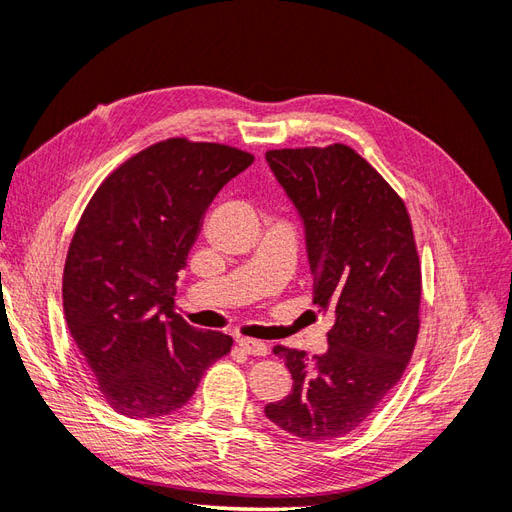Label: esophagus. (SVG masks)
Segmentation results:
<instances>
[{
  "instance_id": "34e87169",
  "label": "esophagus",
  "mask_w": 512,
  "mask_h": 512,
  "mask_svg": "<svg viewBox=\"0 0 512 512\" xmlns=\"http://www.w3.org/2000/svg\"><path fill=\"white\" fill-rule=\"evenodd\" d=\"M239 348L245 352V354H252V356H267L269 354V348L258 342V339H250V337H239L237 339Z\"/></svg>"
}]
</instances>
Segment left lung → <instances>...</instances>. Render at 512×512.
<instances>
[{"instance_id": "left-lung-1", "label": "left lung", "mask_w": 512, "mask_h": 512, "mask_svg": "<svg viewBox=\"0 0 512 512\" xmlns=\"http://www.w3.org/2000/svg\"><path fill=\"white\" fill-rule=\"evenodd\" d=\"M267 162L305 224L314 305L331 309L329 350L275 346L292 391L265 406L271 423L309 442L365 423L404 376L416 346L421 262L404 200L352 147L271 149Z\"/></svg>"}]
</instances>
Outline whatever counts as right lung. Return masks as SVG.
<instances>
[{
    "label": "right lung",
    "instance_id": "1",
    "mask_svg": "<svg viewBox=\"0 0 512 512\" xmlns=\"http://www.w3.org/2000/svg\"><path fill=\"white\" fill-rule=\"evenodd\" d=\"M252 162L230 145L166 138L115 168L91 196L61 292L68 329L115 412L179 410L230 352V335L190 327L173 297L211 200Z\"/></svg>",
    "mask_w": 512,
    "mask_h": 512
}]
</instances>
